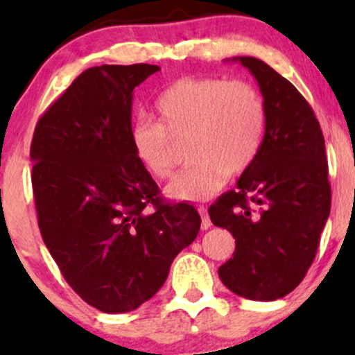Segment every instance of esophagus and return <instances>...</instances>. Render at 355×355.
I'll return each mask as SVG.
<instances>
[{"instance_id": "34e87169", "label": "esophagus", "mask_w": 355, "mask_h": 355, "mask_svg": "<svg viewBox=\"0 0 355 355\" xmlns=\"http://www.w3.org/2000/svg\"><path fill=\"white\" fill-rule=\"evenodd\" d=\"M198 214H200V217H202V230L210 229L211 222H210V217H209V211H207L205 207H198Z\"/></svg>"}]
</instances>
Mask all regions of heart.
<instances>
[{"mask_svg":"<svg viewBox=\"0 0 355 355\" xmlns=\"http://www.w3.org/2000/svg\"><path fill=\"white\" fill-rule=\"evenodd\" d=\"M157 121L138 120L132 128L137 158L157 178L177 168L173 141L187 138L193 164L166 187L168 197L200 202L250 168L262 146L267 110L247 81L220 78L177 80L155 101Z\"/></svg>","mask_w":355,"mask_h":355,"instance_id":"obj_1","label":"heart"}]
</instances>
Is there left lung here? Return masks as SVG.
Returning a JSON list of instances; mask_svg holds the SVG:
<instances>
[{"instance_id":"8db88e82","label":"left lung","mask_w":355,"mask_h":355,"mask_svg":"<svg viewBox=\"0 0 355 355\" xmlns=\"http://www.w3.org/2000/svg\"><path fill=\"white\" fill-rule=\"evenodd\" d=\"M234 60L259 83L266 135L237 189L218 197L209 215L235 239L220 280L234 294L268 302L291 294L315 259L331 211L325 141L311 105L291 81L262 60Z\"/></svg>"}]
</instances>
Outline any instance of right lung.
Listing matches in <instances>:
<instances>
[{
  "mask_svg": "<svg viewBox=\"0 0 355 355\" xmlns=\"http://www.w3.org/2000/svg\"><path fill=\"white\" fill-rule=\"evenodd\" d=\"M157 64L85 70L35 128L38 225L61 275L101 312L135 311L160 291L200 215L164 200L132 146L133 89Z\"/></svg>",
  "mask_w": 355,
  "mask_h": 355,
  "instance_id": "1",
  "label": "right lung"
}]
</instances>
